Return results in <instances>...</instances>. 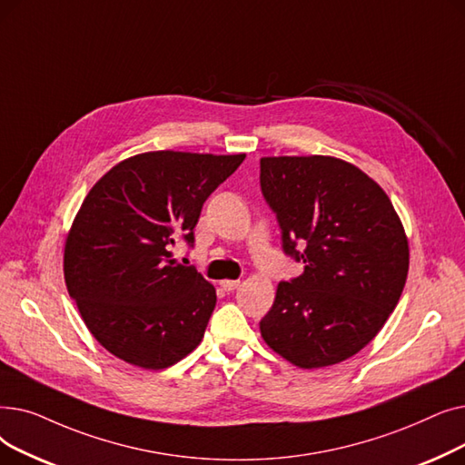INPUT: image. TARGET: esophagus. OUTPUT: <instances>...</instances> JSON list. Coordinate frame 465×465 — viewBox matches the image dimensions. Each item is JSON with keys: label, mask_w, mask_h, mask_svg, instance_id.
<instances>
[{"label": "esophagus", "mask_w": 465, "mask_h": 465, "mask_svg": "<svg viewBox=\"0 0 465 465\" xmlns=\"http://www.w3.org/2000/svg\"><path fill=\"white\" fill-rule=\"evenodd\" d=\"M219 285L223 287L225 292H234L236 287L240 285V280H221V282H219Z\"/></svg>", "instance_id": "34e87169"}]
</instances>
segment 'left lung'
Listing matches in <instances>:
<instances>
[{
    "instance_id": "left-lung-1",
    "label": "left lung",
    "mask_w": 465,
    "mask_h": 465,
    "mask_svg": "<svg viewBox=\"0 0 465 465\" xmlns=\"http://www.w3.org/2000/svg\"><path fill=\"white\" fill-rule=\"evenodd\" d=\"M259 180L283 253L304 264L278 283L261 337L301 369L341 363L377 337L403 293L401 219L377 182L335 157H262Z\"/></svg>"
}]
</instances>
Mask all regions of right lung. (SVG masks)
<instances>
[{
  "label": "right lung",
  "instance_id": "add662e5",
  "mask_svg": "<svg viewBox=\"0 0 465 465\" xmlns=\"http://www.w3.org/2000/svg\"><path fill=\"white\" fill-rule=\"evenodd\" d=\"M244 159L142 153L88 191L65 240L64 278L88 331L119 360L157 371L201 344L215 290L170 250L193 246L206 198Z\"/></svg>",
  "mask_w": 465,
  "mask_h": 465
}]
</instances>
